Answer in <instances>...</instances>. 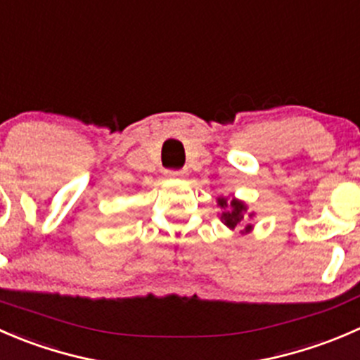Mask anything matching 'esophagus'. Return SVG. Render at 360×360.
I'll return each mask as SVG.
<instances>
[{"label": "esophagus", "mask_w": 360, "mask_h": 360, "mask_svg": "<svg viewBox=\"0 0 360 360\" xmlns=\"http://www.w3.org/2000/svg\"><path fill=\"white\" fill-rule=\"evenodd\" d=\"M166 176H168V179L184 180L187 179V172H185V169H169V172H166Z\"/></svg>", "instance_id": "1"}]
</instances>
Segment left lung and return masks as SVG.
<instances>
[{
	"label": "left lung",
	"mask_w": 360,
	"mask_h": 360,
	"mask_svg": "<svg viewBox=\"0 0 360 360\" xmlns=\"http://www.w3.org/2000/svg\"><path fill=\"white\" fill-rule=\"evenodd\" d=\"M217 206L222 210V212L219 213V217L226 227H229V229H236V227L243 226V229L240 231L241 234H248L254 231L252 219L255 217V213L248 212V205L245 201L234 198V195L231 199L220 195V198H217Z\"/></svg>",
	"instance_id": "left-lung-1"
}]
</instances>
